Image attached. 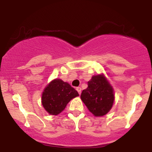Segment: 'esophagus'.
<instances>
[{
	"label": "esophagus",
	"instance_id": "obj_1",
	"mask_svg": "<svg viewBox=\"0 0 152 152\" xmlns=\"http://www.w3.org/2000/svg\"><path fill=\"white\" fill-rule=\"evenodd\" d=\"M76 90L77 91V92H78L79 94H80V93H81V88H80V87H77V88H76Z\"/></svg>",
	"mask_w": 152,
	"mask_h": 152
}]
</instances>
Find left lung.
I'll return each instance as SVG.
<instances>
[{
  "label": "left lung",
  "instance_id": "8db88e82",
  "mask_svg": "<svg viewBox=\"0 0 152 152\" xmlns=\"http://www.w3.org/2000/svg\"><path fill=\"white\" fill-rule=\"evenodd\" d=\"M80 98L95 116H104L110 110L114 101L112 86L103 75L93 76Z\"/></svg>",
  "mask_w": 152,
  "mask_h": 152
}]
</instances>
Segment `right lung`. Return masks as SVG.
Returning <instances> with one entry per match:
<instances>
[{"label": "right lung", "instance_id": "1", "mask_svg": "<svg viewBox=\"0 0 152 152\" xmlns=\"http://www.w3.org/2000/svg\"><path fill=\"white\" fill-rule=\"evenodd\" d=\"M77 96V91L69 84L61 79H56L44 90L42 103L49 114L58 115L64 110L70 100Z\"/></svg>", "mask_w": 152, "mask_h": 152}]
</instances>
